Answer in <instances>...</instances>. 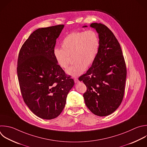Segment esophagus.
<instances>
[{
    "instance_id": "1",
    "label": "esophagus",
    "mask_w": 147,
    "mask_h": 147,
    "mask_svg": "<svg viewBox=\"0 0 147 147\" xmlns=\"http://www.w3.org/2000/svg\"><path fill=\"white\" fill-rule=\"evenodd\" d=\"M74 81L75 83H78L79 82V80H78V79L77 78H74Z\"/></svg>"
}]
</instances>
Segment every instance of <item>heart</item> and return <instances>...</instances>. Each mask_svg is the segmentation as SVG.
Listing matches in <instances>:
<instances>
[{"mask_svg":"<svg viewBox=\"0 0 147 147\" xmlns=\"http://www.w3.org/2000/svg\"><path fill=\"white\" fill-rule=\"evenodd\" d=\"M98 35L92 30L75 31L67 34L62 41V48L54 49L53 54L58 65L67 69L73 58L74 64L69 68L67 74L77 77L92 65L99 50Z\"/></svg>","mask_w":147,"mask_h":147,"instance_id":"heart-1","label":"heart"}]
</instances>
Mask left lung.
<instances>
[{"label":"left lung","mask_w":147,"mask_h":147,"mask_svg":"<svg viewBox=\"0 0 147 147\" xmlns=\"http://www.w3.org/2000/svg\"><path fill=\"white\" fill-rule=\"evenodd\" d=\"M90 26L99 34V50L91 67L78 79L87 88L83 94L87 107L94 115L104 117L122 102L127 70L121 47L111 30L100 23Z\"/></svg>","instance_id":"8db88e82"}]
</instances>
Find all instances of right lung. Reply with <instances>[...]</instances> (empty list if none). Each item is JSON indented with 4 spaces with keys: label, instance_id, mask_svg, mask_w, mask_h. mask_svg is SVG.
Returning <instances> with one entry per match:
<instances>
[{
    "label": "right lung",
    "instance_id": "1",
    "mask_svg": "<svg viewBox=\"0 0 147 147\" xmlns=\"http://www.w3.org/2000/svg\"><path fill=\"white\" fill-rule=\"evenodd\" d=\"M64 25L39 28L22 45L17 74L24 102L37 117L52 119L63 110L74 80L60 67L53 54Z\"/></svg>",
    "mask_w": 147,
    "mask_h": 147
}]
</instances>
